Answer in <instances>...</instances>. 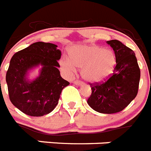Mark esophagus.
<instances>
[{"instance_id": "esophagus-1", "label": "esophagus", "mask_w": 151, "mask_h": 151, "mask_svg": "<svg viewBox=\"0 0 151 151\" xmlns=\"http://www.w3.org/2000/svg\"><path fill=\"white\" fill-rule=\"evenodd\" d=\"M73 83H74L75 85H77V86H81V85H82V83H83L81 81H74Z\"/></svg>"}]
</instances>
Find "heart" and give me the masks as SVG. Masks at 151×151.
Here are the masks:
<instances>
[{
    "label": "heart",
    "instance_id": "heart-1",
    "mask_svg": "<svg viewBox=\"0 0 151 151\" xmlns=\"http://www.w3.org/2000/svg\"><path fill=\"white\" fill-rule=\"evenodd\" d=\"M70 58H63L61 65L68 71L81 68L82 77L87 82L96 83L108 77L115 68V56L111 50L97 45H78L72 48Z\"/></svg>",
    "mask_w": 151,
    "mask_h": 151
}]
</instances>
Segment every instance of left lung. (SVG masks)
<instances>
[{
    "instance_id": "obj_1",
    "label": "left lung",
    "mask_w": 151,
    "mask_h": 151,
    "mask_svg": "<svg viewBox=\"0 0 151 151\" xmlns=\"http://www.w3.org/2000/svg\"><path fill=\"white\" fill-rule=\"evenodd\" d=\"M106 42L115 52L116 65L113 74L105 82L91 84L87 103L99 113L112 114L122 111L136 97L141 71L131 48L115 39Z\"/></svg>"
}]
</instances>
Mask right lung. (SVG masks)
<instances>
[{
  "mask_svg": "<svg viewBox=\"0 0 151 151\" xmlns=\"http://www.w3.org/2000/svg\"><path fill=\"white\" fill-rule=\"evenodd\" d=\"M52 43H32L15 53L10 61L6 81L11 103L30 116L50 113L58 103L61 91L70 83L61 77L58 61L61 51ZM41 66L40 74L33 80L30 70Z\"/></svg>",
  "mask_w": 151,
  "mask_h": 151,
  "instance_id": "1",
  "label": "right lung"
}]
</instances>
